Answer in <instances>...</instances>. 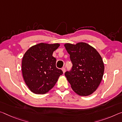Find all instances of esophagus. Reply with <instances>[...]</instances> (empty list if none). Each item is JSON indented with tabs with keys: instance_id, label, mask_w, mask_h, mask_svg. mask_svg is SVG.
Wrapping results in <instances>:
<instances>
[{
	"instance_id": "1",
	"label": "esophagus",
	"mask_w": 122,
	"mask_h": 122,
	"mask_svg": "<svg viewBox=\"0 0 122 122\" xmlns=\"http://www.w3.org/2000/svg\"><path fill=\"white\" fill-rule=\"evenodd\" d=\"M62 71L63 73V74H64V73H65V71H66V69H65V67H63V68H62Z\"/></svg>"
}]
</instances>
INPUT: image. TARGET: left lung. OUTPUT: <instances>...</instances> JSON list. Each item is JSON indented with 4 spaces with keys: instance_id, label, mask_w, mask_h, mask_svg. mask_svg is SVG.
<instances>
[{
    "instance_id": "obj_1",
    "label": "left lung",
    "mask_w": 122,
    "mask_h": 122,
    "mask_svg": "<svg viewBox=\"0 0 122 122\" xmlns=\"http://www.w3.org/2000/svg\"><path fill=\"white\" fill-rule=\"evenodd\" d=\"M64 46L73 64L71 71L65 73L71 88L79 96L91 95L103 79L104 65L101 56L95 48L84 42Z\"/></svg>"
}]
</instances>
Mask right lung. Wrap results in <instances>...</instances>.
Returning <instances> with one entry per match:
<instances>
[{
  "label": "right lung",
  "mask_w": 122,
  "mask_h": 122,
  "mask_svg": "<svg viewBox=\"0 0 122 122\" xmlns=\"http://www.w3.org/2000/svg\"><path fill=\"white\" fill-rule=\"evenodd\" d=\"M59 43H41L31 47L23 57L22 71L24 81L30 90L35 94H45L55 86L63 74L56 67V59L53 52Z\"/></svg>",
  "instance_id": "1"
}]
</instances>
